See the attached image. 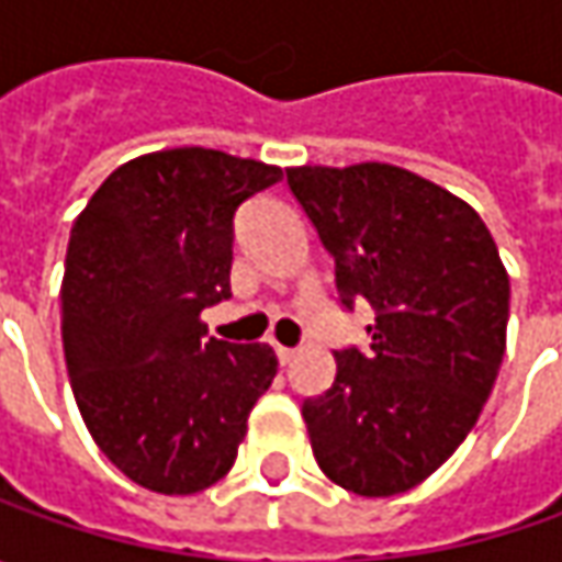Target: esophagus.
Returning a JSON list of instances; mask_svg holds the SVG:
<instances>
[{
    "label": "esophagus",
    "instance_id": "esophagus-1",
    "mask_svg": "<svg viewBox=\"0 0 562 562\" xmlns=\"http://www.w3.org/2000/svg\"><path fill=\"white\" fill-rule=\"evenodd\" d=\"M274 357H278V362H281V366H288V362L296 357V350H291V347H281V344H274Z\"/></svg>",
    "mask_w": 562,
    "mask_h": 562
}]
</instances>
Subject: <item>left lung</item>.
<instances>
[{"label": "left lung", "mask_w": 562, "mask_h": 562, "mask_svg": "<svg viewBox=\"0 0 562 562\" xmlns=\"http://www.w3.org/2000/svg\"><path fill=\"white\" fill-rule=\"evenodd\" d=\"M288 187L340 306L375 310L369 347L337 350L335 384L303 400L315 460L353 494H403L479 422L507 347V269L472 205L397 165H303Z\"/></svg>", "instance_id": "left-lung-1"}]
</instances>
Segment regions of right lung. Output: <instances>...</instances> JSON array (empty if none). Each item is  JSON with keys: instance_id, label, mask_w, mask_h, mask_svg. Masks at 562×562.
<instances>
[{"instance_id": "add662e5", "label": "right lung", "mask_w": 562, "mask_h": 562, "mask_svg": "<svg viewBox=\"0 0 562 562\" xmlns=\"http://www.w3.org/2000/svg\"><path fill=\"white\" fill-rule=\"evenodd\" d=\"M281 168L181 146L115 168L77 215L61 344L77 409L137 485L196 494L225 479L269 391V344L205 337L231 296L234 212Z\"/></svg>"}]
</instances>
